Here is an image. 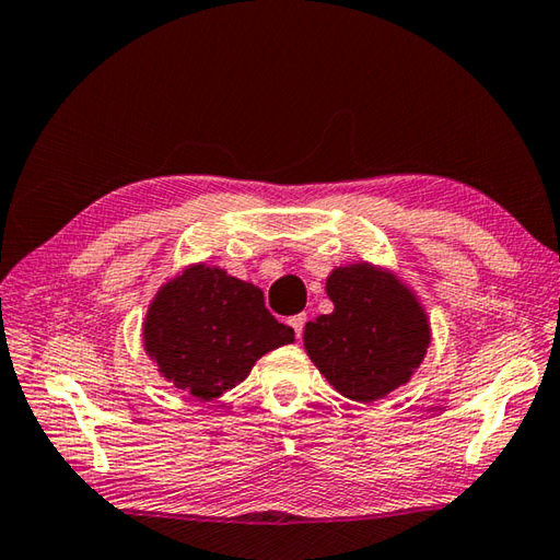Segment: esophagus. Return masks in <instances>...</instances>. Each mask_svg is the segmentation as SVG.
<instances>
[{"mask_svg": "<svg viewBox=\"0 0 560 560\" xmlns=\"http://www.w3.org/2000/svg\"><path fill=\"white\" fill-rule=\"evenodd\" d=\"M305 319H307V317H305L303 313H301V315H293V317L289 319V325L293 327V335H295V337H299V339L303 337V327H305Z\"/></svg>", "mask_w": 560, "mask_h": 560, "instance_id": "obj_1", "label": "esophagus"}]
</instances>
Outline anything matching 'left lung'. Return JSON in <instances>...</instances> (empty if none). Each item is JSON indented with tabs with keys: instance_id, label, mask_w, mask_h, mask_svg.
<instances>
[{
	"instance_id": "obj_1",
	"label": "left lung",
	"mask_w": 560,
	"mask_h": 560,
	"mask_svg": "<svg viewBox=\"0 0 560 560\" xmlns=\"http://www.w3.org/2000/svg\"><path fill=\"white\" fill-rule=\"evenodd\" d=\"M325 291L335 311L305 325L303 347L327 383L361 404L407 385L431 347L416 293L371 261L331 269Z\"/></svg>"
}]
</instances>
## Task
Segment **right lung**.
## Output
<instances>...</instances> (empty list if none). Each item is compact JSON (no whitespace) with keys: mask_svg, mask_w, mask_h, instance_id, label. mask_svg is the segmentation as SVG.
<instances>
[{"mask_svg":"<svg viewBox=\"0 0 560 560\" xmlns=\"http://www.w3.org/2000/svg\"><path fill=\"white\" fill-rule=\"evenodd\" d=\"M141 339L173 387L211 401L243 383L261 355L291 343L293 329L267 311L255 283L199 261L153 295Z\"/></svg>","mask_w":560,"mask_h":560,"instance_id":"1","label":"right lung"}]
</instances>
